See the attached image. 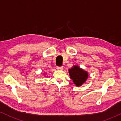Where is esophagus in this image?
Instances as JSON below:
<instances>
[{
    "instance_id": "1",
    "label": "esophagus",
    "mask_w": 121,
    "mask_h": 121,
    "mask_svg": "<svg viewBox=\"0 0 121 121\" xmlns=\"http://www.w3.org/2000/svg\"><path fill=\"white\" fill-rule=\"evenodd\" d=\"M57 69L58 70H62V69H64V67L63 66H57Z\"/></svg>"
}]
</instances>
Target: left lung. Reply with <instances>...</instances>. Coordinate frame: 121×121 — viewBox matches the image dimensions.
<instances>
[{
    "instance_id": "obj_1",
    "label": "left lung",
    "mask_w": 121,
    "mask_h": 121,
    "mask_svg": "<svg viewBox=\"0 0 121 121\" xmlns=\"http://www.w3.org/2000/svg\"><path fill=\"white\" fill-rule=\"evenodd\" d=\"M69 74L70 78L77 86H80L87 80L88 73L85 71L77 65H74L72 68L69 69Z\"/></svg>"
}]
</instances>
